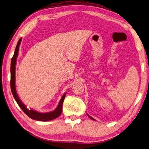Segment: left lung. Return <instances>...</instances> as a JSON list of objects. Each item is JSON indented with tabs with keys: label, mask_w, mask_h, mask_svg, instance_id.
I'll list each match as a JSON object with an SVG mask.
<instances>
[{
	"label": "left lung",
	"mask_w": 149,
	"mask_h": 149,
	"mask_svg": "<svg viewBox=\"0 0 149 149\" xmlns=\"http://www.w3.org/2000/svg\"><path fill=\"white\" fill-rule=\"evenodd\" d=\"M87 115H88V116H89V117H90V118H91V120H95L94 118H92V117H91V116H90L89 115H88V114H87Z\"/></svg>",
	"instance_id": "left-lung-1"
}]
</instances>
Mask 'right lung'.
Wrapping results in <instances>:
<instances>
[{
	"mask_svg": "<svg viewBox=\"0 0 149 149\" xmlns=\"http://www.w3.org/2000/svg\"><path fill=\"white\" fill-rule=\"evenodd\" d=\"M22 42V38L18 40L17 43V47L15 50L14 55L13 56L11 59V90L13 95L16 102H17L18 106H20L22 110L26 114V115L29 117V118H32L33 120H38V121H42V122H46V121H50V120H52L56 118H58L62 113L63 110V103L64 101L65 97L66 95V92H65L63 95V96L61 98L58 104V106L56 108L53 110L52 111L47 112V113H40L37 111L36 110H34L33 109H29L27 108L26 105L22 102L21 100L19 98L17 90H16V84H15V70H16V64H17V58L18 55V51H19V47L20 45V43Z\"/></svg>",
	"mask_w": 149,
	"mask_h": 149,
	"instance_id": "add662e5",
	"label": "right lung"
}]
</instances>
